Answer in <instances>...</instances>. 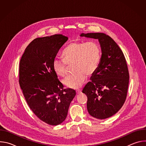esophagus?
Here are the masks:
<instances>
[{
    "instance_id": "esophagus-1",
    "label": "esophagus",
    "mask_w": 146,
    "mask_h": 146,
    "mask_svg": "<svg viewBox=\"0 0 146 146\" xmlns=\"http://www.w3.org/2000/svg\"><path fill=\"white\" fill-rule=\"evenodd\" d=\"M81 93V90H77L76 91V94H77L78 95V94H80Z\"/></svg>"
}]
</instances>
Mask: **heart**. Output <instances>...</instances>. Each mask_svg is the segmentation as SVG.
I'll list each match as a JSON object with an SVG mask.
<instances>
[{
  "label": "heart",
  "mask_w": 146,
  "mask_h": 146,
  "mask_svg": "<svg viewBox=\"0 0 146 146\" xmlns=\"http://www.w3.org/2000/svg\"><path fill=\"white\" fill-rule=\"evenodd\" d=\"M64 60L55 59L52 62V69L55 73L64 77L67 73V65H73L74 74L63 80L68 88L78 89L84 84L87 76L94 73L98 68L102 58L99 45L95 41L73 42L70 43L62 52Z\"/></svg>",
  "instance_id": "1"
}]
</instances>
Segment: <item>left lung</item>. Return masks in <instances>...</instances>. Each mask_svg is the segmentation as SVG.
<instances>
[{"instance_id": "left-lung-1", "label": "left lung", "mask_w": 146, "mask_h": 146, "mask_svg": "<svg viewBox=\"0 0 146 146\" xmlns=\"http://www.w3.org/2000/svg\"><path fill=\"white\" fill-rule=\"evenodd\" d=\"M81 36L98 39L102 50L100 65L82 90L88 100L89 114L103 119L114 115L125 101L129 71L124 55L117 44L103 33H81Z\"/></svg>"}]
</instances>
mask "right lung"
Wrapping results in <instances>:
<instances>
[{
    "label": "right lung",
    "mask_w": 146,
    "mask_h": 146,
    "mask_svg": "<svg viewBox=\"0 0 146 146\" xmlns=\"http://www.w3.org/2000/svg\"><path fill=\"white\" fill-rule=\"evenodd\" d=\"M68 37L62 35L36 38L20 60L19 83L28 105L41 121L57 125L66 119L76 93L64 88L52 69V62Z\"/></svg>",
    "instance_id": "obj_1"
}]
</instances>
